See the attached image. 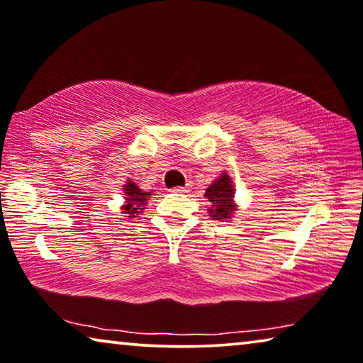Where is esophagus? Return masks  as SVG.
Listing matches in <instances>:
<instances>
[{"label": "esophagus", "mask_w": 363, "mask_h": 363, "mask_svg": "<svg viewBox=\"0 0 363 363\" xmlns=\"http://www.w3.org/2000/svg\"><path fill=\"white\" fill-rule=\"evenodd\" d=\"M172 191H174V192H187L189 189L187 187H174Z\"/></svg>", "instance_id": "obj_1"}]
</instances>
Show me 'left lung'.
Returning a JSON list of instances; mask_svg holds the SVG:
<instances>
[{
    "label": "left lung",
    "instance_id": "8db88e82",
    "mask_svg": "<svg viewBox=\"0 0 363 363\" xmlns=\"http://www.w3.org/2000/svg\"><path fill=\"white\" fill-rule=\"evenodd\" d=\"M203 196L208 202L207 212L212 220L230 222L238 211L237 202H235L233 179L227 171H222V174L207 187Z\"/></svg>",
    "mask_w": 363,
    "mask_h": 363
}]
</instances>
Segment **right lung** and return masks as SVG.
Instances as JSON below:
<instances>
[{
    "label": "right lung",
    "instance_id": "obj_1",
    "mask_svg": "<svg viewBox=\"0 0 363 363\" xmlns=\"http://www.w3.org/2000/svg\"><path fill=\"white\" fill-rule=\"evenodd\" d=\"M123 191V206H121V213H125V217L128 218H135L143 213L146 206H147V199H150L151 192H146L140 189V186H136V182H133L130 177L126 179V182L121 187Z\"/></svg>",
    "mask_w": 363,
    "mask_h": 363
}]
</instances>
